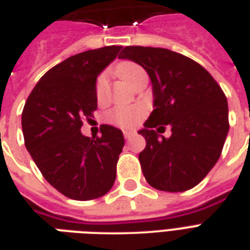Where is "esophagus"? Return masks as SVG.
Wrapping results in <instances>:
<instances>
[{
	"instance_id": "34e87169",
	"label": "esophagus",
	"mask_w": 250,
	"mask_h": 250,
	"mask_svg": "<svg viewBox=\"0 0 250 250\" xmlns=\"http://www.w3.org/2000/svg\"><path fill=\"white\" fill-rule=\"evenodd\" d=\"M123 135H125V139H131V138H133L135 135H136V132H135V131H129V129H125V131H123Z\"/></svg>"
}]
</instances>
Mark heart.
<instances>
[{"instance_id": "1", "label": "heart", "mask_w": 250, "mask_h": 250, "mask_svg": "<svg viewBox=\"0 0 250 250\" xmlns=\"http://www.w3.org/2000/svg\"><path fill=\"white\" fill-rule=\"evenodd\" d=\"M117 74L121 77L125 83L129 85L131 81L135 79V76L142 72V68L135 64V62H122L117 66ZM108 89V80L106 73L101 74L98 80H97V85H95V93H97V98L100 101L104 100V97L107 94ZM143 111L142 107L139 106H131V107H117L114 108L110 114H108V121L114 123V125H123V127H128V125H135L140 119H142Z\"/></svg>"}]
</instances>
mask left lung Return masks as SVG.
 I'll use <instances>...</instances> for the list:
<instances>
[{"label": "left lung", "mask_w": 250, "mask_h": 250, "mask_svg": "<svg viewBox=\"0 0 250 250\" xmlns=\"http://www.w3.org/2000/svg\"><path fill=\"white\" fill-rule=\"evenodd\" d=\"M119 59L142 65L152 83L155 110L139 131L146 143L139 155L146 182L169 193L193 188L218 163L229 129L222 87L197 62L170 49L132 45ZM165 125L170 138L159 135Z\"/></svg>", "instance_id": "obj_1"}]
</instances>
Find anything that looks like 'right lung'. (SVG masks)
Wrapping results in <instances>:
<instances>
[{"label": "right lung", "instance_id": "obj_1", "mask_svg": "<svg viewBox=\"0 0 250 250\" xmlns=\"http://www.w3.org/2000/svg\"><path fill=\"white\" fill-rule=\"evenodd\" d=\"M121 49L108 45L68 57L39 80L24 104V146L48 184L70 199L100 198L115 182L123 132L104 125L102 136L86 138L81 125L97 110V77Z\"/></svg>", "mask_w": 250, "mask_h": 250}]
</instances>
